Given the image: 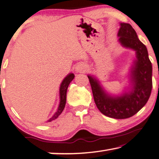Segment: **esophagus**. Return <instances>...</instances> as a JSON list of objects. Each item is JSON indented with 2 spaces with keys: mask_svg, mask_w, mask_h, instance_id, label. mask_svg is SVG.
Returning a JSON list of instances; mask_svg holds the SVG:
<instances>
[{
  "mask_svg": "<svg viewBox=\"0 0 159 159\" xmlns=\"http://www.w3.org/2000/svg\"><path fill=\"white\" fill-rule=\"evenodd\" d=\"M75 70L77 72H84V71L86 70V66H85L84 64H78V65L76 66Z\"/></svg>",
  "mask_w": 159,
  "mask_h": 159,
  "instance_id": "34e87169",
  "label": "esophagus"
}]
</instances>
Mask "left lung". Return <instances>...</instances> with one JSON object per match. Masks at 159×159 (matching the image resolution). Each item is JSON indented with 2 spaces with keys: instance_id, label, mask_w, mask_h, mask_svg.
<instances>
[{
  "instance_id": "8db88e82",
  "label": "left lung",
  "mask_w": 159,
  "mask_h": 159,
  "mask_svg": "<svg viewBox=\"0 0 159 159\" xmlns=\"http://www.w3.org/2000/svg\"><path fill=\"white\" fill-rule=\"evenodd\" d=\"M118 36L122 45L136 51L137 60L132 70V92L112 98L105 93L95 78L88 76V79L98 110L110 118L125 119L136 114L148 102L152 89V64L146 47L129 24H120Z\"/></svg>"
}]
</instances>
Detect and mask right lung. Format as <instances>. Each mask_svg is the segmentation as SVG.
<instances>
[{"mask_svg":"<svg viewBox=\"0 0 159 159\" xmlns=\"http://www.w3.org/2000/svg\"><path fill=\"white\" fill-rule=\"evenodd\" d=\"M74 77H75V75L74 74H72H72H70L69 75L66 76V77L64 79L62 82H61V86H60V103H59L58 110H57L56 113L52 116V118H51L49 120H48L49 122H51L58 118V117L60 116L61 112H62L66 104V90H67L69 84H70L71 82H72V80L74 79Z\"/></svg>","mask_w":159,"mask_h":159,"instance_id":"1","label":"right lung"}]
</instances>
